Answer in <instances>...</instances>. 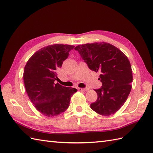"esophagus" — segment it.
Returning a JSON list of instances; mask_svg holds the SVG:
<instances>
[{
	"label": "esophagus",
	"mask_w": 153,
	"mask_h": 153,
	"mask_svg": "<svg viewBox=\"0 0 153 153\" xmlns=\"http://www.w3.org/2000/svg\"><path fill=\"white\" fill-rule=\"evenodd\" d=\"M78 90L80 91H87L88 89L86 88H78Z\"/></svg>",
	"instance_id": "obj_1"
}]
</instances>
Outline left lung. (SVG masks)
<instances>
[{
    "label": "left lung",
    "instance_id": "1",
    "mask_svg": "<svg viewBox=\"0 0 153 153\" xmlns=\"http://www.w3.org/2000/svg\"><path fill=\"white\" fill-rule=\"evenodd\" d=\"M74 49L90 70L100 73L102 87L95 90L98 97L91 104V108L102 116L116 113L131 89L132 70L128 57L115 46L105 42L77 45Z\"/></svg>",
    "mask_w": 153,
    "mask_h": 153
}]
</instances>
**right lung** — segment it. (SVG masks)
<instances>
[{
    "label": "right lung",
    "instance_id": "1",
    "mask_svg": "<svg viewBox=\"0 0 153 153\" xmlns=\"http://www.w3.org/2000/svg\"><path fill=\"white\" fill-rule=\"evenodd\" d=\"M73 45L55 44L45 47L28 60L24 71L27 95L35 108L45 116L60 114L69 107L70 98L77 89L54 83L56 70L69 56Z\"/></svg>",
    "mask_w": 153,
    "mask_h": 153
}]
</instances>
